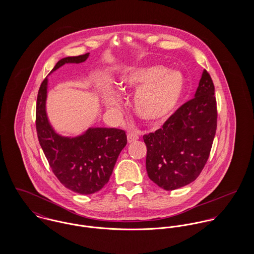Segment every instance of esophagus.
I'll use <instances>...</instances> for the list:
<instances>
[{"label": "esophagus", "instance_id": "34e87169", "mask_svg": "<svg viewBox=\"0 0 254 254\" xmlns=\"http://www.w3.org/2000/svg\"><path fill=\"white\" fill-rule=\"evenodd\" d=\"M139 139V135L135 132H130L128 135H127V140H128V143H133L135 141H137Z\"/></svg>", "mask_w": 254, "mask_h": 254}]
</instances>
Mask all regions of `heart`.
Here are the masks:
<instances>
[{"mask_svg":"<svg viewBox=\"0 0 254 254\" xmlns=\"http://www.w3.org/2000/svg\"><path fill=\"white\" fill-rule=\"evenodd\" d=\"M123 91L136 90L133 108L136 114L151 124L168 119L181 103L185 89V77L178 70H166L161 65L131 66L124 69L116 83ZM111 110L118 109L119 100L114 94L104 98Z\"/></svg>","mask_w":254,"mask_h":254,"instance_id":"b5f03b06","label":"heart"}]
</instances>
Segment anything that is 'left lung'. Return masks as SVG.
Wrapping results in <instances>:
<instances>
[{
	"label": "left lung",
	"instance_id": "8db88e82",
	"mask_svg": "<svg viewBox=\"0 0 254 254\" xmlns=\"http://www.w3.org/2000/svg\"><path fill=\"white\" fill-rule=\"evenodd\" d=\"M216 127L214 85L204 69L194 98L177 109L162 128L143 137L149 179L166 190L194 181L208 159Z\"/></svg>",
	"mask_w": 254,
	"mask_h": 254
}]
</instances>
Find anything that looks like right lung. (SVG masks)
Here are the masks:
<instances>
[{"label":"right lung","instance_id":"right-lung-1","mask_svg":"<svg viewBox=\"0 0 254 254\" xmlns=\"http://www.w3.org/2000/svg\"><path fill=\"white\" fill-rule=\"evenodd\" d=\"M90 53L61 60L51 73L65 64H81ZM48 77L42 82L36 106V130L40 145L60 182L81 194H92L104 188L112 174L117 157L127 144L125 131L90 127L81 135L65 137L52 127L47 111Z\"/></svg>","mask_w":254,"mask_h":254}]
</instances>
